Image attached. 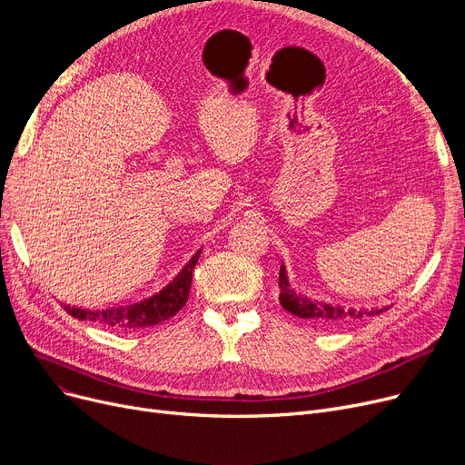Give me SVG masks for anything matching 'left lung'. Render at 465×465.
<instances>
[{"label":"left lung","instance_id":"1","mask_svg":"<svg viewBox=\"0 0 465 465\" xmlns=\"http://www.w3.org/2000/svg\"><path fill=\"white\" fill-rule=\"evenodd\" d=\"M279 288H281V294H279L281 305L288 312L296 314L298 319L311 321L316 326H326V328L343 326V324L354 322L358 319H365V316L381 314V312L390 309V305H386V307H371V309L341 307V305H333V303H326V302H319V300H311V298H307L303 294H298V292L290 286L284 263H281Z\"/></svg>","mask_w":465,"mask_h":465}]
</instances>
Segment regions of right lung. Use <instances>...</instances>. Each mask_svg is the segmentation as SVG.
<instances>
[{
    "instance_id": "obj_1",
    "label": "right lung",
    "mask_w": 465,
    "mask_h": 465,
    "mask_svg": "<svg viewBox=\"0 0 465 465\" xmlns=\"http://www.w3.org/2000/svg\"><path fill=\"white\" fill-rule=\"evenodd\" d=\"M200 256H202V249L184 263V267L175 275L173 281H169L151 298L128 303V305L97 309V311L65 305V311L79 321H92L95 324H102L105 328L118 330V331H135L141 328L156 326L171 319V316H175L184 307L190 294L192 272L195 263H198Z\"/></svg>"
}]
</instances>
